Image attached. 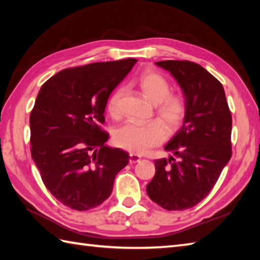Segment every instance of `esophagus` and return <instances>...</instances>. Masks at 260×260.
<instances>
[{
  "mask_svg": "<svg viewBox=\"0 0 260 260\" xmlns=\"http://www.w3.org/2000/svg\"><path fill=\"white\" fill-rule=\"evenodd\" d=\"M141 161V156L137 154H129V162L131 163H137Z\"/></svg>",
  "mask_w": 260,
  "mask_h": 260,
  "instance_id": "1",
  "label": "esophagus"
}]
</instances>
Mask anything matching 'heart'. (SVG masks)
I'll list each match as a JSON object with an SVG mask.
<instances>
[{"label":"heart","instance_id":"obj_1","mask_svg":"<svg viewBox=\"0 0 260 260\" xmlns=\"http://www.w3.org/2000/svg\"><path fill=\"white\" fill-rule=\"evenodd\" d=\"M141 90L148 101L155 105L157 118L171 132H174L183 123L186 114L184 99L179 95L170 93L169 81L161 74L147 71L139 80ZM124 88H117L110 95L107 110L110 116L117 117L119 114V101ZM158 121L147 124H137L126 121L114 131L113 140L118 147L131 153L142 154L156 146L165 139V128Z\"/></svg>","mask_w":260,"mask_h":260}]
</instances>
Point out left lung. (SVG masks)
Here are the masks:
<instances>
[{
  "label": "left lung",
  "mask_w": 260,
  "mask_h": 260,
  "mask_svg": "<svg viewBox=\"0 0 260 260\" xmlns=\"http://www.w3.org/2000/svg\"><path fill=\"white\" fill-rule=\"evenodd\" d=\"M170 71L184 96L183 125L155 161V175L147 184L151 200L169 211L194 207L212 190L231 157V113L217 78L187 60L157 61Z\"/></svg>",
  "instance_id": "8db88e82"
}]
</instances>
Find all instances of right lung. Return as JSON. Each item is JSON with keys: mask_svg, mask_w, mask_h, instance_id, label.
I'll return each mask as SVG.
<instances>
[{"mask_svg": "<svg viewBox=\"0 0 260 260\" xmlns=\"http://www.w3.org/2000/svg\"><path fill=\"white\" fill-rule=\"evenodd\" d=\"M137 62L134 58L59 71L42 85L30 115L31 155L47 189L77 211L112 194L128 153L105 145L108 97Z\"/></svg>", "mask_w": 260, "mask_h": 260, "instance_id": "obj_1", "label": "right lung"}]
</instances>
